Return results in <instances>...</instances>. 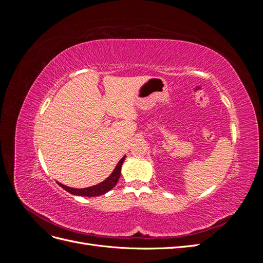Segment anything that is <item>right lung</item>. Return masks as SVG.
Segmentation results:
<instances>
[{"instance_id": "add662e5", "label": "right lung", "mask_w": 263, "mask_h": 263, "mask_svg": "<svg viewBox=\"0 0 263 263\" xmlns=\"http://www.w3.org/2000/svg\"><path fill=\"white\" fill-rule=\"evenodd\" d=\"M125 157L126 156H124L121 159V160L118 161L117 165L115 166V169L113 170L112 173H110V176L106 180L99 183V184H97V185L84 187V189H73V187H70V186H67V185H63L59 182H57V183L63 190H66L67 192L73 194V195L93 197V196H99V195H102V194H105V193L108 192L109 190H112L116 185V183H117L119 177H121L122 164L125 160Z\"/></svg>"}]
</instances>
